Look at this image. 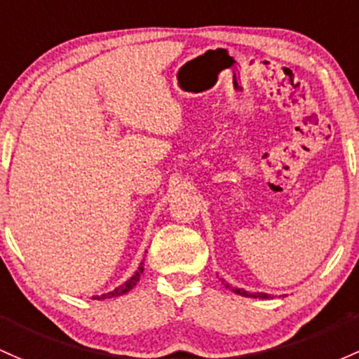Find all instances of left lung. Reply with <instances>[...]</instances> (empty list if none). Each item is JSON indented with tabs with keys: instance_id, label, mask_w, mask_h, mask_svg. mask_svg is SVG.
<instances>
[{
	"instance_id": "left-lung-1",
	"label": "left lung",
	"mask_w": 359,
	"mask_h": 359,
	"mask_svg": "<svg viewBox=\"0 0 359 359\" xmlns=\"http://www.w3.org/2000/svg\"><path fill=\"white\" fill-rule=\"evenodd\" d=\"M225 285H227L229 289H232L236 294H239V296H244V297H262V299H269L270 297L269 294H265V292H248V290L232 287V285H229V284H225Z\"/></svg>"
}]
</instances>
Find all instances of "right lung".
<instances>
[{
  "mask_svg": "<svg viewBox=\"0 0 359 359\" xmlns=\"http://www.w3.org/2000/svg\"><path fill=\"white\" fill-rule=\"evenodd\" d=\"M142 271H144V263H141V265H139L137 271H135V273L132 275V277L129 278V280H127V282H123L122 285H118V287H116L115 290H111V292H107V294H103V296H93V299H110V297L122 296V294L129 292V290H130L132 287H134V285L137 284V282H139V277H141V273H142Z\"/></svg>",
  "mask_w": 359,
  "mask_h": 359,
  "instance_id": "1",
  "label": "right lung"
}]
</instances>
